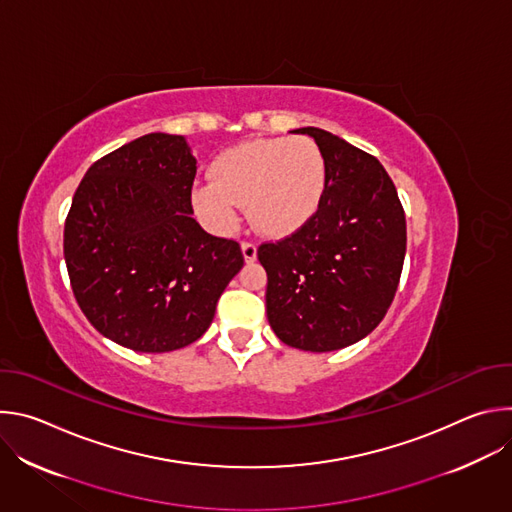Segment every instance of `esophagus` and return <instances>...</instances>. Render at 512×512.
<instances>
[{
  "label": "esophagus",
  "instance_id": "obj_1",
  "mask_svg": "<svg viewBox=\"0 0 512 512\" xmlns=\"http://www.w3.org/2000/svg\"><path fill=\"white\" fill-rule=\"evenodd\" d=\"M241 249H243V257L247 263L255 261L257 259V245L253 241H243L241 243Z\"/></svg>",
  "mask_w": 512,
  "mask_h": 512
}]
</instances>
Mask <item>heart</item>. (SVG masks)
<instances>
[{
  "label": "heart",
  "mask_w": 512,
  "mask_h": 512,
  "mask_svg": "<svg viewBox=\"0 0 512 512\" xmlns=\"http://www.w3.org/2000/svg\"><path fill=\"white\" fill-rule=\"evenodd\" d=\"M212 178L198 180L192 202L202 221L227 233L237 227L241 204L253 225L271 237L302 229L318 212L326 190V160L308 137L247 141L218 156Z\"/></svg>",
  "instance_id": "1"
}]
</instances>
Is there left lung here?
Returning a JSON list of instances; mask_svg holds the SVG:
<instances>
[{
  "label": "left lung",
  "mask_w": 512,
  "mask_h": 512,
  "mask_svg": "<svg viewBox=\"0 0 512 512\" xmlns=\"http://www.w3.org/2000/svg\"><path fill=\"white\" fill-rule=\"evenodd\" d=\"M326 190L310 221L257 257L267 271V320L281 342L312 352L350 346L385 318L401 279L407 227L381 162L318 127Z\"/></svg>",
  "instance_id": "left-lung-1"
}]
</instances>
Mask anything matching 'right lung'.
Listing matches in <instances>:
<instances>
[{
  "mask_svg": "<svg viewBox=\"0 0 512 512\" xmlns=\"http://www.w3.org/2000/svg\"><path fill=\"white\" fill-rule=\"evenodd\" d=\"M196 158L182 135L148 133L97 160L64 223L72 294L109 340L170 352L198 340L243 267L241 245L192 218Z\"/></svg>",
  "mask_w": 512,
  "mask_h": 512,
  "instance_id": "1",
  "label": "right lung"
}]
</instances>
